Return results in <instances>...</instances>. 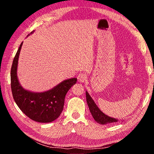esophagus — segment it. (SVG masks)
Here are the masks:
<instances>
[{
  "label": "esophagus",
  "instance_id": "1",
  "mask_svg": "<svg viewBox=\"0 0 154 154\" xmlns=\"http://www.w3.org/2000/svg\"><path fill=\"white\" fill-rule=\"evenodd\" d=\"M77 79H78V81H79V82L83 83V82H85V81L87 80V77H86V75H85V74L82 73V74L78 75Z\"/></svg>",
  "mask_w": 154,
  "mask_h": 154
}]
</instances>
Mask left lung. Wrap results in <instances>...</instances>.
<instances>
[{
	"instance_id": "left-lung-1",
	"label": "left lung",
	"mask_w": 154,
	"mask_h": 154,
	"mask_svg": "<svg viewBox=\"0 0 154 154\" xmlns=\"http://www.w3.org/2000/svg\"><path fill=\"white\" fill-rule=\"evenodd\" d=\"M85 94H86V101L90 111L96 122H98L100 124L104 125L116 123V122H119L118 119L111 118V117L105 115L103 111H101L87 91L85 92Z\"/></svg>"
}]
</instances>
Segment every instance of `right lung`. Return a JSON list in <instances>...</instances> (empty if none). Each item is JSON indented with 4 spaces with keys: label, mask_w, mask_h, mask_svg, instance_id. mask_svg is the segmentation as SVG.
<instances>
[{
    "label": "right lung",
    "mask_w": 154,
    "mask_h": 154,
    "mask_svg": "<svg viewBox=\"0 0 154 154\" xmlns=\"http://www.w3.org/2000/svg\"><path fill=\"white\" fill-rule=\"evenodd\" d=\"M31 32L28 36L32 34ZM23 42L21 43L13 61L11 69V86L13 97L18 107L32 120L49 123L55 120L64 108L68 91L77 82V78L64 80L51 89L43 92H34L24 89L18 80V60Z\"/></svg>",
    "instance_id": "obj_1"
}]
</instances>
